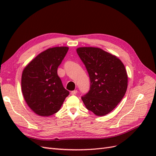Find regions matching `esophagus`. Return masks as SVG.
Returning a JSON list of instances; mask_svg holds the SVG:
<instances>
[{
    "label": "esophagus",
    "mask_w": 156,
    "mask_h": 156,
    "mask_svg": "<svg viewBox=\"0 0 156 156\" xmlns=\"http://www.w3.org/2000/svg\"><path fill=\"white\" fill-rule=\"evenodd\" d=\"M77 93V90H73L71 92V94H72V95H76Z\"/></svg>",
    "instance_id": "34e87169"
}]
</instances>
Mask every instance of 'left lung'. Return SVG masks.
<instances>
[{
  "label": "left lung",
  "instance_id": "8db88e82",
  "mask_svg": "<svg viewBox=\"0 0 156 156\" xmlns=\"http://www.w3.org/2000/svg\"><path fill=\"white\" fill-rule=\"evenodd\" d=\"M90 79L89 92L82 100L96 116L111 112L124 98L127 88V74L124 64L116 56L98 48L77 49Z\"/></svg>",
  "mask_w": 156,
  "mask_h": 156
}]
</instances>
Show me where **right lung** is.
I'll return each instance as SVG.
<instances>
[{"mask_svg": "<svg viewBox=\"0 0 156 156\" xmlns=\"http://www.w3.org/2000/svg\"><path fill=\"white\" fill-rule=\"evenodd\" d=\"M69 49L55 47L41 52L23 71L21 90L27 104L36 115L49 116L62 107L69 91L57 74V69Z\"/></svg>", "mask_w": 156, "mask_h": 156, "instance_id": "1", "label": "right lung"}]
</instances>
